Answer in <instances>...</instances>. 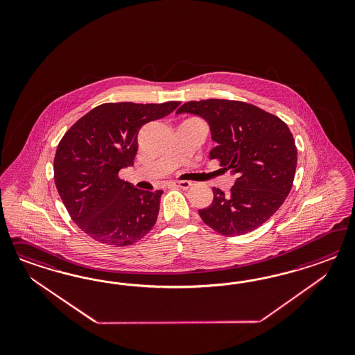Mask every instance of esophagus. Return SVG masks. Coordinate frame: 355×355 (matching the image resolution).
<instances>
[{"label": "esophagus", "mask_w": 355, "mask_h": 355, "mask_svg": "<svg viewBox=\"0 0 355 355\" xmlns=\"http://www.w3.org/2000/svg\"><path fill=\"white\" fill-rule=\"evenodd\" d=\"M173 184H174V186H177V187H181V189L187 190L189 187H191V184H193V183L189 182V181H174Z\"/></svg>", "instance_id": "esophagus-1"}]
</instances>
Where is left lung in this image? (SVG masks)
<instances>
[{
	"label": "left lung",
	"instance_id": "left-lung-1",
	"mask_svg": "<svg viewBox=\"0 0 355 355\" xmlns=\"http://www.w3.org/2000/svg\"><path fill=\"white\" fill-rule=\"evenodd\" d=\"M205 119L216 141L211 159L236 174L225 193L199 209L203 223L223 236H242L263 225L289 195L297 168V147L288 125L268 112L234 100L189 101L177 114Z\"/></svg>",
	"mask_w": 355,
	"mask_h": 355
}]
</instances>
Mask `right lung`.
<instances>
[{
    "instance_id": "obj_1",
    "label": "right lung",
    "mask_w": 355,
    "mask_h": 355,
    "mask_svg": "<svg viewBox=\"0 0 355 355\" xmlns=\"http://www.w3.org/2000/svg\"><path fill=\"white\" fill-rule=\"evenodd\" d=\"M180 105L107 103L67 130L54 156V182L76 225L110 246L137 243L155 225L164 191H144L119 177L132 165L138 132Z\"/></svg>"
}]
</instances>
